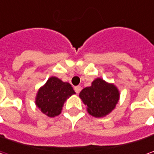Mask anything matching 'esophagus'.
Instances as JSON below:
<instances>
[{"mask_svg": "<svg viewBox=\"0 0 154 154\" xmlns=\"http://www.w3.org/2000/svg\"><path fill=\"white\" fill-rule=\"evenodd\" d=\"M74 91L76 92V93H79V92L81 91V86H77L74 87Z\"/></svg>", "mask_w": 154, "mask_h": 154, "instance_id": "1", "label": "esophagus"}]
</instances>
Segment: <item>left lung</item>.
<instances>
[{"mask_svg":"<svg viewBox=\"0 0 154 154\" xmlns=\"http://www.w3.org/2000/svg\"><path fill=\"white\" fill-rule=\"evenodd\" d=\"M80 98L86 105L87 112L94 117H103L115 109L120 98L117 87L101 78L92 82V86L80 92Z\"/></svg>","mask_w":154,"mask_h":154,"instance_id":"left-lung-1","label":"left lung"}]
</instances>
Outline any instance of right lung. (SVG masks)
Instances as JSON below:
<instances>
[{
    "label": "right lung",
    "mask_w": 154,
    "mask_h": 154,
    "mask_svg": "<svg viewBox=\"0 0 154 154\" xmlns=\"http://www.w3.org/2000/svg\"><path fill=\"white\" fill-rule=\"evenodd\" d=\"M75 94L72 86L52 76L38 91L35 103L45 115L55 117L60 115L65 101Z\"/></svg>",
    "instance_id": "1"
}]
</instances>
